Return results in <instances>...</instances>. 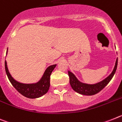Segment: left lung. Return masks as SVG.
<instances>
[{"mask_svg": "<svg viewBox=\"0 0 122 122\" xmlns=\"http://www.w3.org/2000/svg\"><path fill=\"white\" fill-rule=\"evenodd\" d=\"M117 63H118V58L115 62V65L114 70L109 76L102 81L94 85H89L81 83L77 80L76 76H74L72 73L70 71H68L70 85H71V86L73 90L75 92L79 93V94L83 95H88V96L95 95V94L99 93L100 91L102 90V89L105 87L109 83V82L111 81L114 75L115 74L116 69H117Z\"/></svg>", "mask_w": 122, "mask_h": 122, "instance_id": "1", "label": "left lung"}]
</instances>
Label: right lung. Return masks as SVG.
<instances>
[{"label":"right lung","mask_w":122,"mask_h":122,"mask_svg":"<svg viewBox=\"0 0 122 122\" xmlns=\"http://www.w3.org/2000/svg\"><path fill=\"white\" fill-rule=\"evenodd\" d=\"M56 64H54V65L50 66L46 69L42 79L37 83H32V84H24V83H19L13 79L8 72L7 62L6 61H5V68L6 74L13 86H14L15 88L22 95L30 99L39 98L48 92L50 85V79L51 74L55 67H56Z\"/></svg>","instance_id":"1"}]
</instances>
